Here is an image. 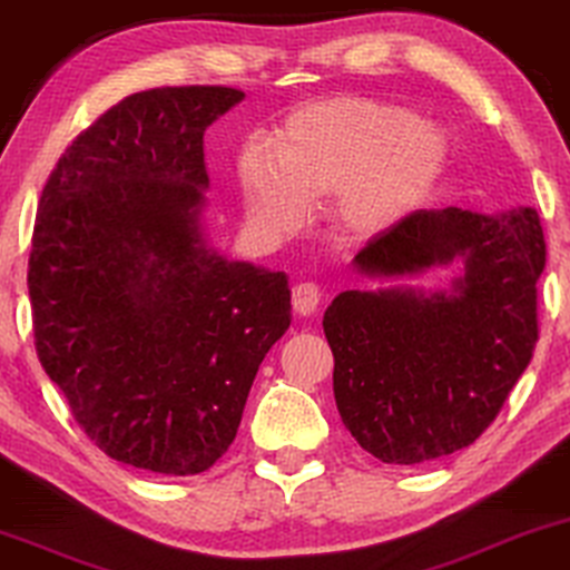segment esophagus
I'll use <instances>...</instances> for the list:
<instances>
[{"mask_svg":"<svg viewBox=\"0 0 570 570\" xmlns=\"http://www.w3.org/2000/svg\"><path fill=\"white\" fill-rule=\"evenodd\" d=\"M321 299H323V292L321 286L313 284V281H305V284H297L292 292V305H294V313L299 317H309L315 313L317 307H321Z\"/></svg>","mask_w":570,"mask_h":570,"instance_id":"1","label":"esophagus"}]
</instances>
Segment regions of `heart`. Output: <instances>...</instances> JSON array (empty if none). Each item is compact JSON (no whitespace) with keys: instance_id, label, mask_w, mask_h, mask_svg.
Segmentation results:
<instances>
[{"instance_id":"heart-1","label":"heart","mask_w":570,"mask_h":570,"mask_svg":"<svg viewBox=\"0 0 570 570\" xmlns=\"http://www.w3.org/2000/svg\"><path fill=\"white\" fill-rule=\"evenodd\" d=\"M445 140L401 106L328 98L284 121L273 148L242 150L237 179L247 216L284 234L305 222L309 200L328 195L325 216L341 239L389 229L443 169Z\"/></svg>"}]
</instances>
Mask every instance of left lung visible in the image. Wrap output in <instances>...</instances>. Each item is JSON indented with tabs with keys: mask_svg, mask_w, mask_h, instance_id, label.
<instances>
[{
	"mask_svg": "<svg viewBox=\"0 0 570 570\" xmlns=\"http://www.w3.org/2000/svg\"><path fill=\"white\" fill-rule=\"evenodd\" d=\"M544 234L534 208L414 210L354 257L367 278L461 263L449 292H341L323 315L341 422L385 464H424L472 445L532 352Z\"/></svg>",
	"mask_w": 570,
	"mask_h": 570,
	"instance_id": "obj_1",
	"label": "left lung"
}]
</instances>
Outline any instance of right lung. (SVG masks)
Listing matches in <instances>:
<instances>
[{
  "label": "right lung",
  "instance_id": "add662e5",
  "mask_svg": "<svg viewBox=\"0 0 570 570\" xmlns=\"http://www.w3.org/2000/svg\"><path fill=\"white\" fill-rule=\"evenodd\" d=\"M245 94L154 88L82 130L38 203L28 292L41 367L106 456L200 474L229 451L289 278L206 242L203 135Z\"/></svg>",
  "mask_w": 570,
  "mask_h": 570
}]
</instances>
